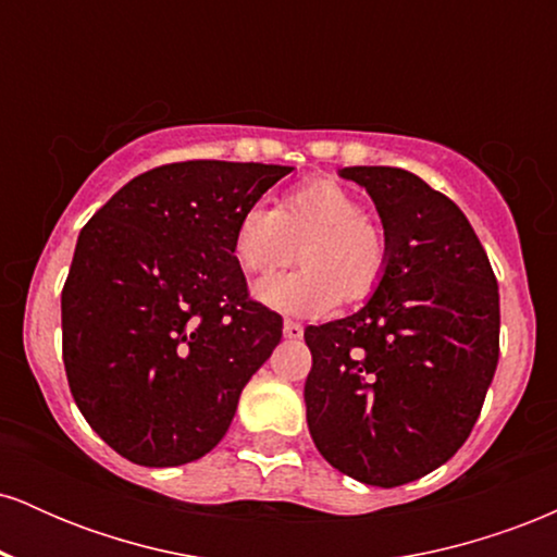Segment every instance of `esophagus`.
I'll list each match as a JSON object with an SVG mask.
<instances>
[{"label":"esophagus","mask_w":557,"mask_h":557,"mask_svg":"<svg viewBox=\"0 0 557 557\" xmlns=\"http://www.w3.org/2000/svg\"><path fill=\"white\" fill-rule=\"evenodd\" d=\"M283 335L287 337V341H300V335H304V327H300L298 322H293V319H285Z\"/></svg>","instance_id":"esophagus-1"}]
</instances>
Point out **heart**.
Wrapping results in <instances>:
<instances>
[{
	"label": "heart",
	"instance_id": "b5f03b06",
	"mask_svg": "<svg viewBox=\"0 0 557 557\" xmlns=\"http://www.w3.org/2000/svg\"><path fill=\"white\" fill-rule=\"evenodd\" d=\"M304 270L253 287L261 304L283 314L322 317L337 300L361 304L382 283L387 246L350 190L330 177L296 185L277 207L253 203L238 216L233 257L248 277H264L296 257Z\"/></svg>",
	"mask_w": 557,
	"mask_h": 557
}]
</instances>
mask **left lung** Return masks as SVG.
I'll return each mask as SVG.
<instances>
[{"label": "left lung", "mask_w": 557, "mask_h": 557, "mask_svg": "<svg viewBox=\"0 0 557 557\" xmlns=\"http://www.w3.org/2000/svg\"><path fill=\"white\" fill-rule=\"evenodd\" d=\"M372 196L387 267L356 314L306 327V421L343 474L398 487L474 430L500 354V293L450 198L398 168H343Z\"/></svg>", "instance_id": "8db88e82"}]
</instances>
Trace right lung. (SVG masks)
<instances>
[{
    "label": "right lung",
    "instance_id": "obj_1",
    "mask_svg": "<svg viewBox=\"0 0 557 557\" xmlns=\"http://www.w3.org/2000/svg\"><path fill=\"white\" fill-rule=\"evenodd\" d=\"M290 170L164 164L81 230L62 287V361L81 413L127 461L207 456L283 337L280 314L248 298L233 233Z\"/></svg>",
    "mask_w": 557,
    "mask_h": 557
}]
</instances>
